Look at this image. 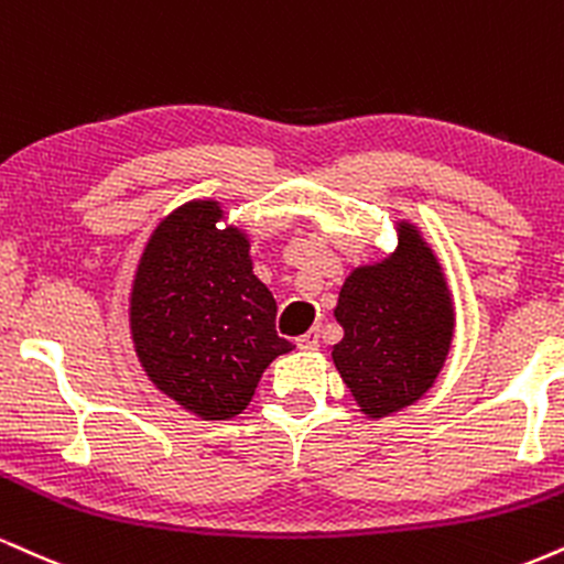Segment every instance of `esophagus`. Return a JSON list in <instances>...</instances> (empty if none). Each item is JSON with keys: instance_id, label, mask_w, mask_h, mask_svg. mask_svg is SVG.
Wrapping results in <instances>:
<instances>
[{"instance_id": "34e87169", "label": "esophagus", "mask_w": 564, "mask_h": 564, "mask_svg": "<svg viewBox=\"0 0 564 564\" xmlns=\"http://www.w3.org/2000/svg\"><path fill=\"white\" fill-rule=\"evenodd\" d=\"M296 347L312 351V349L321 347V341H317V334H304V336L296 338Z\"/></svg>"}]
</instances>
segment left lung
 <instances>
[{
    "instance_id": "8db88e82",
    "label": "left lung",
    "mask_w": 564,
    "mask_h": 564,
    "mask_svg": "<svg viewBox=\"0 0 564 564\" xmlns=\"http://www.w3.org/2000/svg\"><path fill=\"white\" fill-rule=\"evenodd\" d=\"M336 321L344 338L330 355L365 415H391L431 389L449 355L454 310L415 228L402 223L397 252L347 278Z\"/></svg>"
}]
</instances>
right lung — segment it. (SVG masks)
Listing matches in <instances>:
<instances>
[{"label": "right lung", "instance_id": "add662e5", "mask_svg": "<svg viewBox=\"0 0 564 564\" xmlns=\"http://www.w3.org/2000/svg\"><path fill=\"white\" fill-rule=\"evenodd\" d=\"M215 202H188L149 239L131 294L135 355L160 391L205 420L239 415L264 368L294 344L257 281L241 230Z\"/></svg>", "mask_w": 564, "mask_h": 564}]
</instances>
